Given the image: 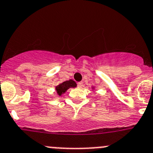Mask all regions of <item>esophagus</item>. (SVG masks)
<instances>
[{
    "label": "esophagus",
    "instance_id": "obj_1",
    "mask_svg": "<svg viewBox=\"0 0 153 153\" xmlns=\"http://www.w3.org/2000/svg\"><path fill=\"white\" fill-rule=\"evenodd\" d=\"M77 86H78V88H81V87H83V86H84V84H83V82H78V84H77Z\"/></svg>",
    "mask_w": 153,
    "mask_h": 153
}]
</instances>
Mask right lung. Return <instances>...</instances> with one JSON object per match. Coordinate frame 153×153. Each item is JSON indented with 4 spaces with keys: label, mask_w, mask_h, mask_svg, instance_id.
I'll return each mask as SVG.
<instances>
[{
    "label": "right lung",
    "mask_w": 153,
    "mask_h": 153,
    "mask_svg": "<svg viewBox=\"0 0 153 153\" xmlns=\"http://www.w3.org/2000/svg\"><path fill=\"white\" fill-rule=\"evenodd\" d=\"M75 87H76V83L72 80H69V81H66L62 84H59L57 87H56V90H57V93L60 96L62 93H65L69 88Z\"/></svg>",
    "instance_id": "1"
}]
</instances>
